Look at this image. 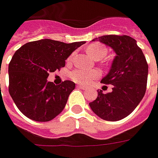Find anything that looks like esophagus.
<instances>
[{"label": "esophagus", "instance_id": "34e87169", "mask_svg": "<svg viewBox=\"0 0 158 158\" xmlns=\"http://www.w3.org/2000/svg\"><path fill=\"white\" fill-rule=\"evenodd\" d=\"M78 87L81 89H82V90H87V88H86V86H81V85H78Z\"/></svg>", "mask_w": 158, "mask_h": 158}]
</instances>
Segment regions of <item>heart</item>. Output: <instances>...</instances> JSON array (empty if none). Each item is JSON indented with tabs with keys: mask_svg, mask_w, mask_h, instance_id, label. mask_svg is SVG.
<instances>
[{
	"mask_svg": "<svg viewBox=\"0 0 158 158\" xmlns=\"http://www.w3.org/2000/svg\"><path fill=\"white\" fill-rule=\"evenodd\" d=\"M86 52L89 56H91L95 60H101L106 56L107 50L102 45L98 43L91 44L86 48ZM74 53L68 57V61H71L73 58ZM100 72L97 70H88L80 69L77 68L70 72V78L76 83L81 84V85H89L93 82L97 78L100 77Z\"/></svg>",
	"mask_w": 158,
	"mask_h": 158,
	"instance_id": "obj_1",
	"label": "heart"
}]
</instances>
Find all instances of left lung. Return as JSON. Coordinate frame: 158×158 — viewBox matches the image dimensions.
I'll list each match as a JSON object with an SVG mask.
<instances>
[{"label":"left lung","mask_w":158,"mask_h":158,"mask_svg":"<svg viewBox=\"0 0 158 158\" xmlns=\"http://www.w3.org/2000/svg\"><path fill=\"white\" fill-rule=\"evenodd\" d=\"M98 40L111 47L117 54L111 70L102 83L111 84L112 92H98L97 99L89 103L95 114L106 121H119L135 110L144 97L148 82V65L137 41L126 35H106Z\"/></svg>","instance_id":"left-lung-1"}]
</instances>
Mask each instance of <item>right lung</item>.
I'll list each match as a JSON object with an SVG mask.
<instances>
[{
    "instance_id": "add662e5",
    "label": "right lung",
    "mask_w": 158,
    "mask_h": 158,
    "mask_svg": "<svg viewBox=\"0 0 158 158\" xmlns=\"http://www.w3.org/2000/svg\"><path fill=\"white\" fill-rule=\"evenodd\" d=\"M85 41L64 43L44 39L27 42L9 63V93L17 108L30 119L48 122L63 111L75 83L47 81L50 72L65 66L66 60Z\"/></svg>"
}]
</instances>
